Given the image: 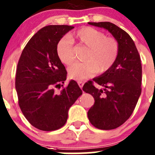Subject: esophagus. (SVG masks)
Masks as SVG:
<instances>
[{"label": "esophagus", "mask_w": 155, "mask_h": 155, "mask_svg": "<svg viewBox=\"0 0 155 155\" xmlns=\"http://www.w3.org/2000/svg\"><path fill=\"white\" fill-rule=\"evenodd\" d=\"M78 85H79V86L81 87V88H82V87H83L84 85V82H82V81H78Z\"/></svg>", "instance_id": "obj_1"}]
</instances>
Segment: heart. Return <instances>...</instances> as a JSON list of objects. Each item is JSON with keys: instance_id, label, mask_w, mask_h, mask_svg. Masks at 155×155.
<instances>
[{"instance_id": "heart-1", "label": "heart", "mask_w": 155, "mask_h": 155, "mask_svg": "<svg viewBox=\"0 0 155 155\" xmlns=\"http://www.w3.org/2000/svg\"><path fill=\"white\" fill-rule=\"evenodd\" d=\"M71 39L80 46L87 48L83 63H76L68 69L71 79L82 80L104 73L113 66L118 55L119 46L114 37H106L105 34L91 27L81 28L71 35ZM56 52L59 60L69 66L74 61L73 41L69 37H62L57 43Z\"/></svg>"}]
</instances>
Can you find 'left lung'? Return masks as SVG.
Wrapping results in <instances>:
<instances>
[{
    "label": "left lung",
    "instance_id": "left-lung-1",
    "mask_svg": "<svg viewBox=\"0 0 155 155\" xmlns=\"http://www.w3.org/2000/svg\"><path fill=\"white\" fill-rule=\"evenodd\" d=\"M88 24L108 30L119 46L112 68L93 79L103 88L97 89L93 81L82 87L95 101L87 112L91 124L101 130L115 129L130 117L141 94V59L134 40L124 30L109 21Z\"/></svg>",
    "mask_w": 155,
    "mask_h": 155
}]
</instances>
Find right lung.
Returning a JSON list of instances; mask_svg holds the SVG:
<instances>
[{"mask_svg": "<svg viewBox=\"0 0 155 155\" xmlns=\"http://www.w3.org/2000/svg\"><path fill=\"white\" fill-rule=\"evenodd\" d=\"M73 28H43L28 42L18 60L15 75L18 105L30 124L40 130H55L64 125L69 109L82 94L74 80L64 87L67 70L56 52L58 42ZM58 86L63 88L55 92L54 87Z\"/></svg>", "mask_w": 155, "mask_h": 155, "instance_id": "right-lung-1", "label": "right lung"}]
</instances>
